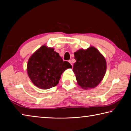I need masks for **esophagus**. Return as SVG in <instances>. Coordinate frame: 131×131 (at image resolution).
Listing matches in <instances>:
<instances>
[{
  "label": "esophagus",
  "mask_w": 131,
  "mask_h": 131,
  "mask_svg": "<svg viewBox=\"0 0 131 131\" xmlns=\"http://www.w3.org/2000/svg\"><path fill=\"white\" fill-rule=\"evenodd\" d=\"M69 63L71 64V65H72V66H73V63H72V60H69Z\"/></svg>",
  "instance_id": "obj_1"
}]
</instances>
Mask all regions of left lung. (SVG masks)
I'll list each match as a JSON object with an SVG mask.
<instances>
[{
	"mask_svg": "<svg viewBox=\"0 0 131 131\" xmlns=\"http://www.w3.org/2000/svg\"><path fill=\"white\" fill-rule=\"evenodd\" d=\"M74 55L76 62L73 71L78 84L84 89L97 86L105 74L106 62L104 57L93 46L78 50Z\"/></svg>",
	"mask_w": 131,
	"mask_h": 131,
	"instance_id": "1",
	"label": "left lung"
}]
</instances>
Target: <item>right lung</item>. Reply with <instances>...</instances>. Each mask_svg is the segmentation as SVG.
Listing matches in <instances>:
<instances>
[{"mask_svg":"<svg viewBox=\"0 0 131 131\" xmlns=\"http://www.w3.org/2000/svg\"><path fill=\"white\" fill-rule=\"evenodd\" d=\"M72 68L63 61L53 48L43 45L28 59L27 71L31 81L42 89H48L58 84L64 71Z\"/></svg>","mask_w":131,"mask_h":131,"instance_id":"obj_1","label":"right lung"}]
</instances>
